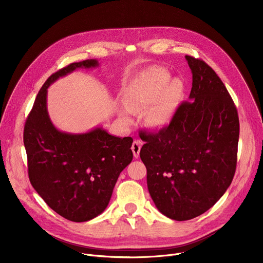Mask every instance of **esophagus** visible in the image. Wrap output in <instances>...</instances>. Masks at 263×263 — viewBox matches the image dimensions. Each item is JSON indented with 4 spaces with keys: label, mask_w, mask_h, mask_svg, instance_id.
I'll list each match as a JSON object with an SVG mask.
<instances>
[{
    "label": "esophagus",
    "mask_w": 263,
    "mask_h": 263,
    "mask_svg": "<svg viewBox=\"0 0 263 263\" xmlns=\"http://www.w3.org/2000/svg\"><path fill=\"white\" fill-rule=\"evenodd\" d=\"M140 147H141V141L140 140H134L132 143V152L135 158H138L139 156V152H140Z\"/></svg>",
    "instance_id": "esophagus-1"
}]
</instances>
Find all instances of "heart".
Segmentation results:
<instances>
[{"instance_id":"1","label":"heart","mask_w":263,"mask_h":263,"mask_svg":"<svg viewBox=\"0 0 263 263\" xmlns=\"http://www.w3.org/2000/svg\"><path fill=\"white\" fill-rule=\"evenodd\" d=\"M170 79L171 73L167 70L149 68L135 80L126 100L127 109L133 114L155 103L144 115L145 124L153 129L164 128L172 122L183 97L182 81L175 78L168 84ZM121 118L126 124L131 121L126 110L121 112Z\"/></svg>"}]
</instances>
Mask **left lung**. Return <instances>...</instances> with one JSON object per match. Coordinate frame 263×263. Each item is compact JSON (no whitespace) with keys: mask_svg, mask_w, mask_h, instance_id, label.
Here are the masks:
<instances>
[{"mask_svg":"<svg viewBox=\"0 0 263 263\" xmlns=\"http://www.w3.org/2000/svg\"><path fill=\"white\" fill-rule=\"evenodd\" d=\"M193 73L190 101L168 126L143 132L140 158L157 209L189 220L210 209L230 186L237 162L239 120L219 77L203 60L185 56Z\"/></svg>","mask_w":263,"mask_h":263,"instance_id":"left-lung-1","label":"left lung"}]
</instances>
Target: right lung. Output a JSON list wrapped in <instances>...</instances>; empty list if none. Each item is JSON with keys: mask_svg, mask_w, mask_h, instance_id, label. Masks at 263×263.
<instances>
[{"mask_svg": "<svg viewBox=\"0 0 263 263\" xmlns=\"http://www.w3.org/2000/svg\"><path fill=\"white\" fill-rule=\"evenodd\" d=\"M99 61L70 63L48 78L26 121L24 144L29 179L43 200L71 221H87L109 204L121 172L132 161L131 137H118L101 127L72 134L59 131L47 108L49 86L77 68H92Z\"/></svg>", "mask_w": 263, "mask_h": 263, "instance_id": "add662e5", "label": "right lung"}]
</instances>
